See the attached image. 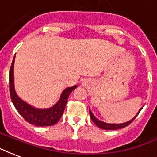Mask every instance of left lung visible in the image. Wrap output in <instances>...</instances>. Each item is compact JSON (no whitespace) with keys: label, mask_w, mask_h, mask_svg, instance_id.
Listing matches in <instances>:
<instances>
[{"label":"left lung","mask_w":157,"mask_h":157,"mask_svg":"<svg viewBox=\"0 0 157 157\" xmlns=\"http://www.w3.org/2000/svg\"><path fill=\"white\" fill-rule=\"evenodd\" d=\"M89 112H90V118L91 120L93 121L94 123L97 125L98 127H99V128H101V129H109V130H114V129H122V128H124V127L128 126L129 124H130L133 122V121H134L135 118H136V117L138 116V114H139V112H140V111L139 112V113L135 116V117L133 118L132 120H130L129 121H127L125 122V123H123V124H107V123H105V122H103L101 121H99V120H98L96 117H94V116L93 115V113L91 112V111L90 109H89Z\"/></svg>","instance_id":"1"}]
</instances>
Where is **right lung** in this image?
<instances>
[{
  "instance_id": "right-lung-1",
  "label": "right lung",
  "mask_w": 157,
  "mask_h": 157,
  "mask_svg": "<svg viewBox=\"0 0 157 157\" xmlns=\"http://www.w3.org/2000/svg\"><path fill=\"white\" fill-rule=\"evenodd\" d=\"M13 63H14V59L11 64L10 76H9L10 94L11 101L18 113L23 117V119L26 121L34 124L36 126H51L56 124L60 120L62 115L63 114L69 94H71V91L77 87V86L65 89L62 93L59 101L54 107H50L49 109H36L31 107L30 105H28L25 102H23L16 94L13 88Z\"/></svg>"
}]
</instances>
